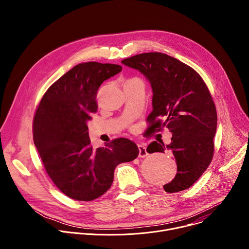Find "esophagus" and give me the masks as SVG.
Here are the masks:
<instances>
[{"label":"esophagus","instance_id":"34e87169","mask_svg":"<svg viewBox=\"0 0 249 249\" xmlns=\"http://www.w3.org/2000/svg\"><path fill=\"white\" fill-rule=\"evenodd\" d=\"M138 149H139V157L140 158H145L148 156L147 149L144 145H138Z\"/></svg>","mask_w":249,"mask_h":249}]
</instances>
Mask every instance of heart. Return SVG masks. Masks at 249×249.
<instances>
[{
	"label": "heart",
	"instance_id": "heart-1",
	"mask_svg": "<svg viewBox=\"0 0 249 249\" xmlns=\"http://www.w3.org/2000/svg\"><path fill=\"white\" fill-rule=\"evenodd\" d=\"M127 84H142L143 85V83H142V81L139 79V78H130V79H128L126 82H125V84L124 85H127Z\"/></svg>",
	"mask_w": 249,
	"mask_h": 249
}]
</instances>
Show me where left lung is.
Instances as JSON below:
<instances>
[{"label":"left lung","instance_id":"1","mask_svg":"<svg viewBox=\"0 0 249 249\" xmlns=\"http://www.w3.org/2000/svg\"><path fill=\"white\" fill-rule=\"evenodd\" d=\"M122 63L138 70L152 86L153 111L147 131L165 127L172 133L169 145L154 141L147 148L150 154L168 150L175 158L177 173L163 189L174 193L189 188L214 156L217 110L207 85L194 69L164 53H142Z\"/></svg>","mask_w":249,"mask_h":249}]
</instances>
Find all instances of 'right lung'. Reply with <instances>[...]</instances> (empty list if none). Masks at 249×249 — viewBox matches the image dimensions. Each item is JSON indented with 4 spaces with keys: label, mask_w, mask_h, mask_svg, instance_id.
<instances>
[{
    "label": "right lung",
    "mask_w": 249,
    "mask_h": 249,
    "mask_svg": "<svg viewBox=\"0 0 249 249\" xmlns=\"http://www.w3.org/2000/svg\"><path fill=\"white\" fill-rule=\"evenodd\" d=\"M122 67L81 63L57 80L42 96L33 118V141L57 188L78 201H92L107 191L115 167L139 155L137 145L118 138L93 149L87 122L96 112L101 84Z\"/></svg>",
    "instance_id": "obj_1"
}]
</instances>
